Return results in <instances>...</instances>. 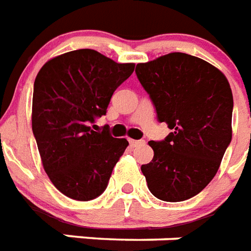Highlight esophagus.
<instances>
[{"instance_id":"obj_1","label":"esophagus","mask_w":251,"mask_h":251,"mask_svg":"<svg viewBox=\"0 0 251 251\" xmlns=\"http://www.w3.org/2000/svg\"><path fill=\"white\" fill-rule=\"evenodd\" d=\"M145 141H141V139H139V141H135V139H130V146L131 147H138V146H143V145H145Z\"/></svg>"}]
</instances>
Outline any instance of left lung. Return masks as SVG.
I'll return each mask as SVG.
<instances>
[{"instance_id":"left-lung-1","label":"left lung","mask_w":251,"mask_h":251,"mask_svg":"<svg viewBox=\"0 0 251 251\" xmlns=\"http://www.w3.org/2000/svg\"><path fill=\"white\" fill-rule=\"evenodd\" d=\"M135 74L172 130L150 141L154 158L142 164L147 187L163 201H184L201 192L219 171L232 141L233 95L225 75L200 57L171 52L139 63Z\"/></svg>"}]
</instances>
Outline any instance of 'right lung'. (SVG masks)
I'll use <instances>...</instances> for the list:
<instances>
[{
	"instance_id": "right-lung-1",
	"label": "right lung",
	"mask_w": 251,
	"mask_h": 251,
	"mask_svg": "<svg viewBox=\"0 0 251 251\" xmlns=\"http://www.w3.org/2000/svg\"><path fill=\"white\" fill-rule=\"evenodd\" d=\"M134 63H116L95 50L70 51L46 63L32 93V133L50 180L67 198L89 201L106 188L129 142L91 125L113 93L133 74Z\"/></svg>"
}]
</instances>
